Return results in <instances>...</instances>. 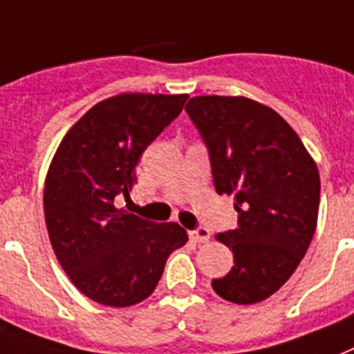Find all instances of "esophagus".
I'll list each match as a JSON object with an SVG mask.
<instances>
[{"mask_svg": "<svg viewBox=\"0 0 354 354\" xmlns=\"http://www.w3.org/2000/svg\"><path fill=\"white\" fill-rule=\"evenodd\" d=\"M189 236H191L192 242L203 243V242H207L209 238H211V232H209V229H205V227H196L194 231L189 232Z\"/></svg>", "mask_w": 354, "mask_h": 354, "instance_id": "34e87169", "label": "esophagus"}]
</instances>
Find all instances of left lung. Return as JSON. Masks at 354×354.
I'll use <instances>...</instances> for the list:
<instances>
[{
	"instance_id": "left-lung-1",
	"label": "left lung",
	"mask_w": 354,
	"mask_h": 354,
	"mask_svg": "<svg viewBox=\"0 0 354 354\" xmlns=\"http://www.w3.org/2000/svg\"><path fill=\"white\" fill-rule=\"evenodd\" d=\"M185 112L205 143L218 194H232L236 229L218 240L234 267L212 280L232 304L266 300L297 271L317 229L320 174L289 123L242 96H196Z\"/></svg>"
}]
</instances>
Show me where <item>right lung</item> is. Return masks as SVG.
I'll use <instances>...</instances> for the list:
<instances>
[{
    "label": "right lung",
    "mask_w": 354,
    "mask_h": 354,
    "mask_svg": "<svg viewBox=\"0 0 354 354\" xmlns=\"http://www.w3.org/2000/svg\"><path fill=\"white\" fill-rule=\"evenodd\" d=\"M187 94H118L83 114L59 143L45 182V222L63 271L91 300L129 307L145 300L172 251L178 223L116 209L136 182L143 151L182 112Z\"/></svg>",
    "instance_id": "add662e5"
}]
</instances>
